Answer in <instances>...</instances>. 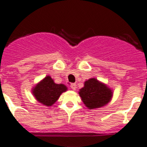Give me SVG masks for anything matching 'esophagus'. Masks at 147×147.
Masks as SVG:
<instances>
[{
  "label": "esophagus",
  "mask_w": 147,
  "mask_h": 147,
  "mask_svg": "<svg viewBox=\"0 0 147 147\" xmlns=\"http://www.w3.org/2000/svg\"><path fill=\"white\" fill-rule=\"evenodd\" d=\"M70 87H71V88L72 90H75L76 89V87H77V86H76V84H75V83H72V84H70Z\"/></svg>",
  "instance_id": "34e87169"
}]
</instances>
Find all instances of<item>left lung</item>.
<instances>
[{"mask_svg": "<svg viewBox=\"0 0 147 147\" xmlns=\"http://www.w3.org/2000/svg\"><path fill=\"white\" fill-rule=\"evenodd\" d=\"M84 85L78 94L89 109L103 107L111 100L113 96L112 90L96 78L88 79L84 82Z\"/></svg>", "mask_w": 147, "mask_h": 147, "instance_id": "1", "label": "left lung"}]
</instances>
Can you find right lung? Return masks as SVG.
Instances as JSON below:
<instances>
[{
    "mask_svg": "<svg viewBox=\"0 0 147 147\" xmlns=\"http://www.w3.org/2000/svg\"><path fill=\"white\" fill-rule=\"evenodd\" d=\"M66 90V86L56 84L53 78L48 76L35 85L32 89V94L39 102L47 107H51L57 102L61 94Z\"/></svg>",
    "mask_w": 147,
    "mask_h": 147,
    "instance_id": "right-lung-1",
    "label": "right lung"
}]
</instances>
